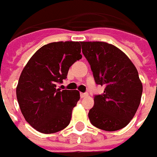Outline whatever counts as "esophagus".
<instances>
[{"label":"esophagus","instance_id":"1","mask_svg":"<svg viewBox=\"0 0 157 157\" xmlns=\"http://www.w3.org/2000/svg\"><path fill=\"white\" fill-rule=\"evenodd\" d=\"M80 95H81V98H86V97L88 96V93L84 92V93H81Z\"/></svg>","mask_w":157,"mask_h":157}]
</instances>
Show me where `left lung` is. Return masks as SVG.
I'll list each match as a JSON object with an SVG mask.
<instances>
[{"instance_id":"obj_1","label":"left lung","mask_w":157,"mask_h":157,"mask_svg":"<svg viewBox=\"0 0 157 157\" xmlns=\"http://www.w3.org/2000/svg\"><path fill=\"white\" fill-rule=\"evenodd\" d=\"M82 53L91 65L96 84L104 86L94 96L89 119L97 128L116 131L134 118L141 99L142 83L131 60L119 48L105 42H82Z\"/></svg>"}]
</instances>
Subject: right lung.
I'll return each mask as SVG.
<instances>
[{
  "mask_svg": "<svg viewBox=\"0 0 157 157\" xmlns=\"http://www.w3.org/2000/svg\"><path fill=\"white\" fill-rule=\"evenodd\" d=\"M82 57L79 42H54L39 48L23 68L17 98L26 121L37 131L56 133L70 124L80 93L60 91L56 85L63 82L70 67Z\"/></svg>",
  "mask_w": 157,
  "mask_h": 157,
  "instance_id": "right-lung-1",
  "label": "right lung"
}]
</instances>
